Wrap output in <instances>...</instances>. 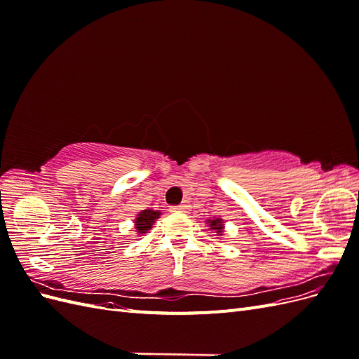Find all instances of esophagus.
<instances>
[{"label":"esophagus","mask_w":359,"mask_h":359,"mask_svg":"<svg viewBox=\"0 0 359 359\" xmlns=\"http://www.w3.org/2000/svg\"><path fill=\"white\" fill-rule=\"evenodd\" d=\"M190 211V206L187 203H182L180 206H172L170 212H189Z\"/></svg>","instance_id":"obj_1"}]
</instances>
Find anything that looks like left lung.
Listing matches in <instances>:
<instances>
[{"instance_id": "8db88e82", "label": "left lung", "mask_w": 359, "mask_h": 359, "mask_svg": "<svg viewBox=\"0 0 359 359\" xmlns=\"http://www.w3.org/2000/svg\"><path fill=\"white\" fill-rule=\"evenodd\" d=\"M206 224H208L210 231H214L217 233V236H223L224 232V222L220 217H212V219L206 220Z\"/></svg>"}]
</instances>
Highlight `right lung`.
Masks as SVG:
<instances>
[{"instance_id": "add662e5", "label": "right lung", "mask_w": 359, "mask_h": 359, "mask_svg": "<svg viewBox=\"0 0 359 359\" xmlns=\"http://www.w3.org/2000/svg\"><path fill=\"white\" fill-rule=\"evenodd\" d=\"M161 211L158 210H142L135 219V229L137 235H145L148 231H151V227L154 226L156 220L160 219Z\"/></svg>"}]
</instances>
